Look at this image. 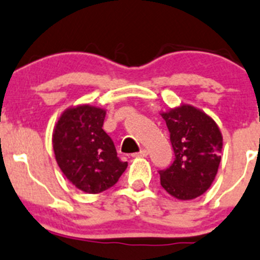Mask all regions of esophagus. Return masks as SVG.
<instances>
[{
  "instance_id": "34e87169",
  "label": "esophagus",
  "mask_w": 260,
  "mask_h": 260,
  "mask_svg": "<svg viewBox=\"0 0 260 260\" xmlns=\"http://www.w3.org/2000/svg\"><path fill=\"white\" fill-rule=\"evenodd\" d=\"M147 155H148V151L144 148H142L139 152L135 153V154H133V157H147Z\"/></svg>"
}]
</instances>
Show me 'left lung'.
Listing matches in <instances>:
<instances>
[{
  "instance_id": "left-lung-1",
  "label": "left lung",
  "mask_w": 260,
  "mask_h": 260,
  "mask_svg": "<svg viewBox=\"0 0 260 260\" xmlns=\"http://www.w3.org/2000/svg\"><path fill=\"white\" fill-rule=\"evenodd\" d=\"M169 131L174 160L159 171L160 185L174 198L202 196L217 176L223 146L215 122L192 106L183 105L162 114Z\"/></svg>"
}]
</instances>
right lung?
I'll return each instance as SVG.
<instances>
[{
	"instance_id": "obj_1",
	"label": "right lung",
	"mask_w": 260,
	"mask_h": 260,
	"mask_svg": "<svg viewBox=\"0 0 260 260\" xmlns=\"http://www.w3.org/2000/svg\"><path fill=\"white\" fill-rule=\"evenodd\" d=\"M106 111L83 105L70 108L54 128L52 143L67 179L86 193L113 187L128 163L117 157L113 141L103 131Z\"/></svg>"
}]
</instances>
